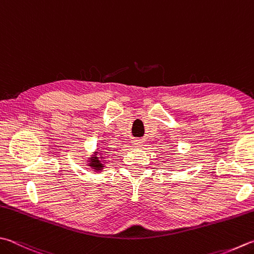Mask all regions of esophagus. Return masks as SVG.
Listing matches in <instances>:
<instances>
[{"instance_id":"esophagus-1","label":"esophagus","mask_w":254,"mask_h":254,"mask_svg":"<svg viewBox=\"0 0 254 254\" xmlns=\"http://www.w3.org/2000/svg\"><path fill=\"white\" fill-rule=\"evenodd\" d=\"M141 140L140 139H135V140H133L132 141V143H133V146H135V147H139V146H141Z\"/></svg>"}]
</instances>
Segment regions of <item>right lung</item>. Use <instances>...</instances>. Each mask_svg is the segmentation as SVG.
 Listing matches in <instances>:
<instances>
[{
    "label": "right lung",
    "instance_id": "add662e5",
    "mask_svg": "<svg viewBox=\"0 0 254 254\" xmlns=\"http://www.w3.org/2000/svg\"><path fill=\"white\" fill-rule=\"evenodd\" d=\"M90 161H92V162H90V166H92L95 170H102L103 169V166H102V164H100V161L98 160L97 157H94V159H92Z\"/></svg>",
    "mask_w": 254,
    "mask_h": 254
}]
</instances>
